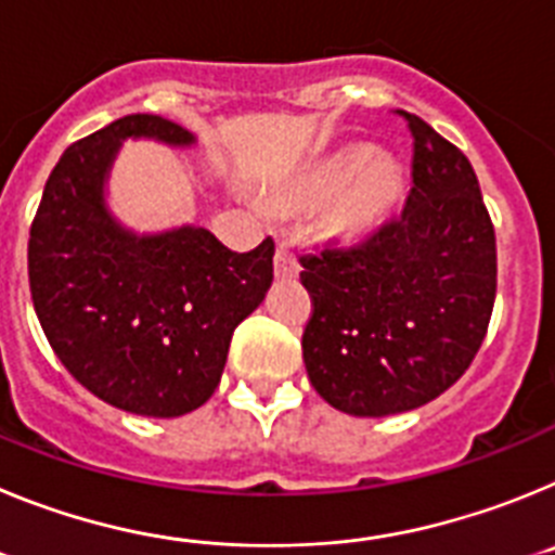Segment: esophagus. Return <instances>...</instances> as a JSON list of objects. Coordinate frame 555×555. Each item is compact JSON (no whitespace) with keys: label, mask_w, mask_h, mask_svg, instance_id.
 <instances>
[{"label":"esophagus","mask_w":555,"mask_h":555,"mask_svg":"<svg viewBox=\"0 0 555 555\" xmlns=\"http://www.w3.org/2000/svg\"><path fill=\"white\" fill-rule=\"evenodd\" d=\"M297 272H300V267L294 261V255L283 244H278V249H274V274L278 278H294Z\"/></svg>","instance_id":"1"}]
</instances>
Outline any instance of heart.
Segmentation results:
<instances>
[{"instance_id":"b5f03b06","label":"heart","mask_w":555,"mask_h":555,"mask_svg":"<svg viewBox=\"0 0 555 555\" xmlns=\"http://www.w3.org/2000/svg\"><path fill=\"white\" fill-rule=\"evenodd\" d=\"M400 178L389 160H372L370 146L338 152L286 194L288 203L325 205L336 197L331 219L338 230H361L397 199Z\"/></svg>"}]
</instances>
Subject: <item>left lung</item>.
<instances>
[{
    "label": "left lung",
    "mask_w": 555,
    "mask_h": 555,
    "mask_svg": "<svg viewBox=\"0 0 555 555\" xmlns=\"http://www.w3.org/2000/svg\"><path fill=\"white\" fill-rule=\"evenodd\" d=\"M414 139L411 194L350 247L302 255L311 386L352 416L420 409L473 364L492 320L498 247L467 155L397 111Z\"/></svg>",
    "instance_id": "1"
}]
</instances>
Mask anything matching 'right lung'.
<instances>
[{"label": "right lung", "instance_id": "add662e5", "mask_svg": "<svg viewBox=\"0 0 555 555\" xmlns=\"http://www.w3.org/2000/svg\"><path fill=\"white\" fill-rule=\"evenodd\" d=\"M125 139L194 144L164 116L130 113L68 146L29 228V294L77 384L130 414L183 416L214 395L233 331L267 297L274 242L233 253L194 224L121 228L102 189Z\"/></svg>", "mask_w": 555, "mask_h": 555}]
</instances>
